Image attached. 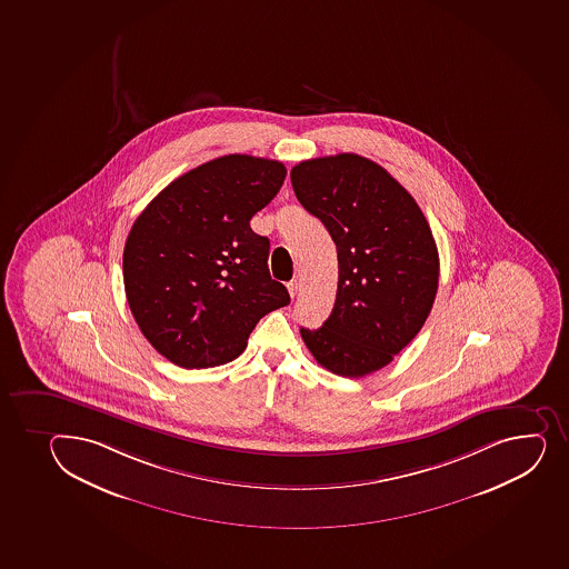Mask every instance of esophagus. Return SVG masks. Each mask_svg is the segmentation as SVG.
I'll return each mask as SVG.
<instances>
[{
	"mask_svg": "<svg viewBox=\"0 0 569 569\" xmlns=\"http://www.w3.org/2000/svg\"><path fill=\"white\" fill-rule=\"evenodd\" d=\"M288 289H289V295H291V297H293V299H295V297H297V295H299V291H300L299 281H297V280L289 281Z\"/></svg>",
	"mask_w": 569,
	"mask_h": 569,
	"instance_id": "obj_1",
	"label": "esophagus"
}]
</instances>
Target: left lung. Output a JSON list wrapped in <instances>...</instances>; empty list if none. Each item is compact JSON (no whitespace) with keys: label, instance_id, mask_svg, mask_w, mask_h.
Here are the masks:
<instances>
[{"label":"left lung","instance_id":"left-lung-1","mask_svg":"<svg viewBox=\"0 0 569 569\" xmlns=\"http://www.w3.org/2000/svg\"><path fill=\"white\" fill-rule=\"evenodd\" d=\"M291 182L338 250V293L321 329H300L336 376L392 362L420 332L439 288V252L415 198L373 160L341 152L300 162Z\"/></svg>","mask_w":569,"mask_h":569}]
</instances>
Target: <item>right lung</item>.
Listing matches in <instances>:
<instances>
[{
	"mask_svg": "<svg viewBox=\"0 0 569 569\" xmlns=\"http://www.w3.org/2000/svg\"><path fill=\"white\" fill-rule=\"evenodd\" d=\"M278 160L228 154L170 182L141 211L123 252L124 293L141 335L187 369L231 362L269 311L289 305L250 228L286 179Z\"/></svg>",
	"mask_w": 569,
	"mask_h": 569,
	"instance_id": "1",
	"label": "right lung"
}]
</instances>
